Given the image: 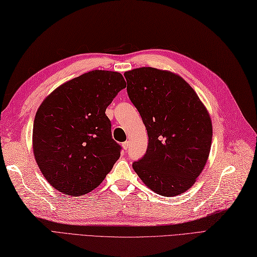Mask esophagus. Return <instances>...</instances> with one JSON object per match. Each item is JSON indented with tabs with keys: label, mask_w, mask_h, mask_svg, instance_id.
<instances>
[{
	"label": "esophagus",
	"mask_w": 257,
	"mask_h": 257,
	"mask_svg": "<svg viewBox=\"0 0 257 257\" xmlns=\"http://www.w3.org/2000/svg\"><path fill=\"white\" fill-rule=\"evenodd\" d=\"M128 146H130V144H128V142H127V141L122 143V147H123V149H124V150H127V149H128Z\"/></svg>",
	"instance_id": "esophagus-1"
}]
</instances>
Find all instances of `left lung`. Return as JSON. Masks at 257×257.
Instances as JSON below:
<instances>
[{"instance_id":"1","label":"left lung","mask_w":257,"mask_h":257,"mask_svg":"<svg viewBox=\"0 0 257 257\" xmlns=\"http://www.w3.org/2000/svg\"><path fill=\"white\" fill-rule=\"evenodd\" d=\"M127 95L148 134L146 154L133 169L162 196L191 189L207 162L212 126L196 92L179 75L154 67L124 73Z\"/></svg>"}]
</instances>
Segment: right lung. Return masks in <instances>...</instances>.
Listing matches in <instances>:
<instances>
[{"label": "right lung", "mask_w": 257, "mask_h": 257, "mask_svg": "<svg viewBox=\"0 0 257 257\" xmlns=\"http://www.w3.org/2000/svg\"><path fill=\"white\" fill-rule=\"evenodd\" d=\"M126 87L122 75L91 71L43 100L33 130L34 155L55 190L80 196L95 190L120 158L105 109Z\"/></svg>", "instance_id": "obj_1"}]
</instances>
